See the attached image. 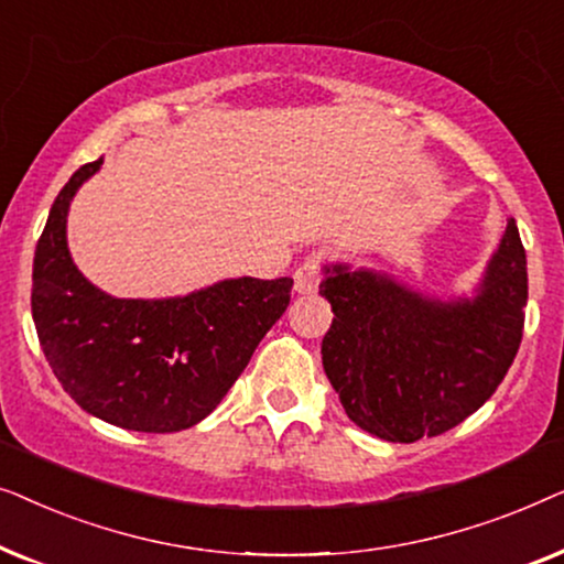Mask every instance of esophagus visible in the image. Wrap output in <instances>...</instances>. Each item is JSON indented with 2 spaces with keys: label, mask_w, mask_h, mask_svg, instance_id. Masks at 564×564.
Instances as JSON below:
<instances>
[{
  "label": "esophagus",
  "mask_w": 564,
  "mask_h": 564,
  "mask_svg": "<svg viewBox=\"0 0 564 564\" xmlns=\"http://www.w3.org/2000/svg\"><path fill=\"white\" fill-rule=\"evenodd\" d=\"M321 284V259L307 257L303 264L295 269V292L300 295H311Z\"/></svg>",
  "instance_id": "esophagus-1"
}]
</instances>
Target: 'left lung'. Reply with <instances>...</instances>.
<instances>
[{
    "label": "left lung",
    "instance_id": "obj_1",
    "mask_svg": "<svg viewBox=\"0 0 564 564\" xmlns=\"http://www.w3.org/2000/svg\"><path fill=\"white\" fill-rule=\"evenodd\" d=\"M334 323L323 369L344 411L384 442L413 444L473 415L513 365L529 297L527 251L508 218L475 297L436 300L395 276L326 264Z\"/></svg>",
    "mask_w": 564,
    "mask_h": 564
}]
</instances>
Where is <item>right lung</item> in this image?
Here are the masks:
<instances>
[{
    "label": "right lung",
    "mask_w": 564,
    "mask_h": 564,
    "mask_svg": "<svg viewBox=\"0 0 564 564\" xmlns=\"http://www.w3.org/2000/svg\"><path fill=\"white\" fill-rule=\"evenodd\" d=\"M84 164L58 192L33 259V321L53 375L112 426L172 434L215 411L290 305V276H238L184 297L122 300L76 269L66 215L99 172Z\"/></svg>",
    "instance_id": "add662e5"
}]
</instances>
